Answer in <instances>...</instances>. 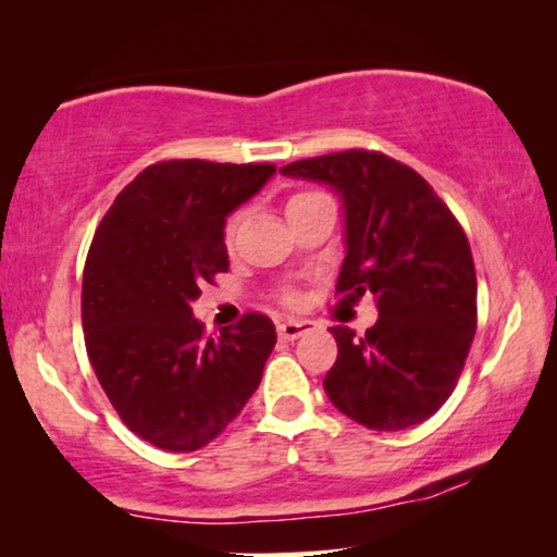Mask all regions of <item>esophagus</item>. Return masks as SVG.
<instances>
[{"label": "esophagus", "instance_id": "esophagus-1", "mask_svg": "<svg viewBox=\"0 0 557 557\" xmlns=\"http://www.w3.org/2000/svg\"><path fill=\"white\" fill-rule=\"evenodd\" d=\"M311 330H314V326H311L307 319H286V322L278 324V337L284 342H294Z\"/></svg>", "mask_w": 557, "mask_h": 557}]
</instances>
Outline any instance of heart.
<instances>
[{
  "instance_id": "heart-1",
  "label": "heart",
  "mask_w": 557,
  "mask_h": 557,
  "mask_svg": "<svg viewBox=\"0 0 557 557\" xmlns=\"http://www.w3.org/2000/svg\"><path fill=\"white\" fill-rule=\"evenodd\" d=\"M311 197H317V193H299V195H294L292 200H288V210L296 208V205H301V202L311 200ZM235 231H238V215H233L231 220H227V225H225V238H227V243L233 240Z\"/></svg>"
}]
</instances>
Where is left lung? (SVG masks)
Segmentation results:
<instances>
[{
    "instance_id": "left-lung-1",
    "label": "left lung",
    "mask_w": 557,
    "mask_h": 557,
    "mask_svg": "<svg viewBox=\"0 0 557 557\" xmlns=\"http://www.w3.org/2000/svg\"><path fill=\"white\" fill-rule=\"evenodd\" d=\"M278 172L339 197L337 292H370L380 314L362 337L332 326L339 355L326 395L364 429L423 423L451 395L476 332V273L461 225L421 174L377 151L301 159Z\"/></svg>"
}]
</instances>
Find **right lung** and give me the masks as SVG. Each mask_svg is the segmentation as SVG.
I'll return each mask as SVG.
<instances>
[{
    "label": "right lung",
    "mask_w": 557,
    "mask_h": 557,
    "mask_svg": "<svg viewBox=\"0 0 557 557\" xmlns=\"http://www.w3.org/2000/svg\"><path fill=\"white\" fill-rule=\"evenodd\" d=\"M273 164L174 159L121 189L83 271V334L98 383L128 429L164 451H197L238 418L261 383L276 326L246 314L205 337L200 286L227 271L225 220Z\"/></svg>",
    "instance_id": "1"
}]
</instances>
